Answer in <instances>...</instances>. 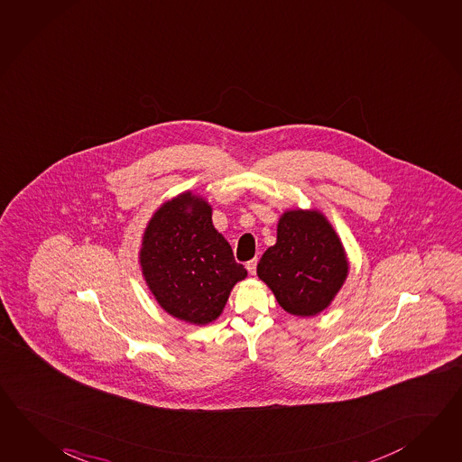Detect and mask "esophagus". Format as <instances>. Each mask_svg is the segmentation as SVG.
Returning a JSON list of instances; mask_svg holds the SVG:
<instances>
[{
  "label": "esophagus",
  "mask_w": 462,
  "mask_h": 462,
  "mask_svg": "<svg viewBox=\"0 0 462 462\" xmlns=\"http://www.w3.org/2000/svg\"><path fill=\"white\" fill-rule=\"evenodd\" d=\"M256 266H258V259H251V261H247L246 263V268L253 276L256 274Z\"/></svg>",
  "instance_id": "34e87169"
}]
</instances>
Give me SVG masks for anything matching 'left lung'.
<instances>
[{
  "mask_svg": "<svg viewBox=\"0 0 462 462\" xmlns=\"http://www.w3.org/2000/svg\"><path fill=\"white\" fill-rule=\"evenodd\" d=\"M259 279L292 316L324 311L343 288L349 259L343 241L319 209H288L278 221L276 245L258 264Z\"/></svg>",
  "mask_w": 462,
  "mask_h": 462,
  "instance_id": "left-lung-1",
  "label": "left lung"
}]
</instances>
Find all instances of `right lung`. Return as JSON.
Masks as SVG:
<instances>
[{
	"label": "right lung",
	"mask_w": 462,
	"mask_h": 462,
	"mask_svg": "<svg viewBox=\"0 0 462 462\" xmlns=\"http://www.w3.org/2000/svg\"><path fill=\"white\" fill-rule=\"evenodd\" d=\"M211 216L203 196L184 191L154 211L141 239V273L151 294L172 318L194 326L216 321L247 276Z\"/></svg>",
	"instance_id": "obj_1"
}]
</instances>
